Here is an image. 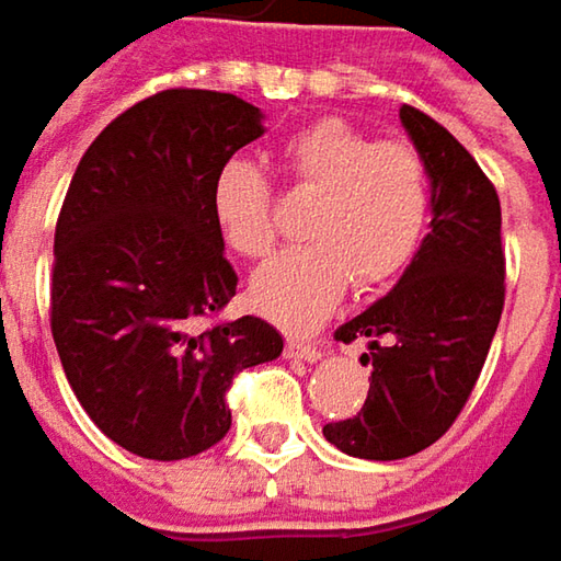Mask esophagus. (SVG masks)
I'll return each mask as SVG.
<instances>
[{"label": "esophagus", "instance_id": "esophagus-1", "mask_svg": "<svg viewBox=\"0 0 561 561\" xmlns=\"http://www.w3.org/2000/svg\"><path fill=\"white\" fill-rule=\"evenodd\" d=\"M287 356L316 363V359H322V347L319 344H309V341H299V337H287Z\"/></svg>", "mask_w": 561, "mask_h": 561}]
</instances>
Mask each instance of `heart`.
<instances>
[{"label":"heart","instance_id":"heart-1","mask_svg":"<svg viewBox=\"0 0 561 561\" xmlns=\"http://www.w3.org/2000/svg\"><path fill=\"white\" fill-rule=\"evenodd\" d=\"M280 167L294 192L319 202L302 227L309 245L262 267L252 302L271 322L312 328L341 306L353 280L378 290L413 262L430 220V170L413 145L376 141L334 116L290 131ZM210 214L242 259H265L277 242L271 183L242 157L217 167Z\"/></svg>","mask_w":561,"mask_h":561}]
</instances>
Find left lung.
I'll list each match as a JSON object with an SVG mask.
<instances>
[{
  "label": "left lung",
  "instance_id": "left-lung-1",
  "mask_svg": "<svg viewBox=\"0 0 561 561\" xmlns=\"http://www.w3.org/2000/svg\"><path fill=\"white\" fill-rule=\"evenodd\" d=\"M401 123L433 176V230L388 296L334 337L369 341V394L351 420L324 423L344 455L398 461L451 430L483 373L505 306L499 192L461 141L404 103Z\"/></svg>",
  "mask_w": 561,
  "mask_h": 561
}]
</instances>
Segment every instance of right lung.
Wrapping results in <instances>:
<instances>
[{
    "mask_svg": "<svg viewBox=\"0 0 561 561\" xmlns=\"http://www.w3.org/2000/svg\"><path fill=\"white\" fill-rule=\"evenodd\" d=\"M237 94L170 88L100 131L56 220L49 328L84 413L131 455L180 461L230 430L233 378L284 351L255 316L214 319L237 271L210 214V180L262 135Z\"/></svg>",
    "mask_w": 561,
    "mask_h": 561,
    "instance_id": "1",
    "label": "right lung"
}]
</instances>
